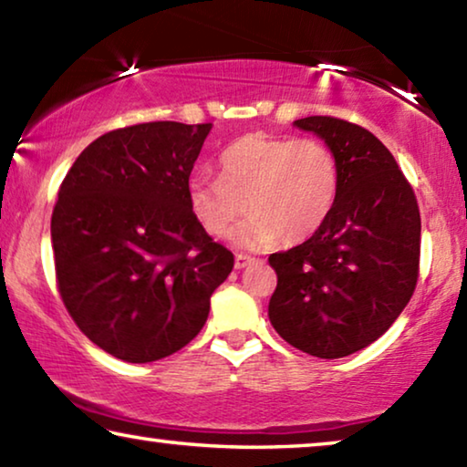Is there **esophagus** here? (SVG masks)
<instances>
[{"instance_id": "1", "label": "esophagus", "mask_w": 467, "mask_h": 467, "mask_svg": "<svg viewBox=\"0 0 467 467\" xmlns=\"http://www.w3.org/2000/svg\"><path fill=\"white\" fill-rule=\"evenodd\" d=\"M250 263H254V256L244 254V253L235 254V269H244V267H246V265H250Z\"/></svg>"}]
</instances>
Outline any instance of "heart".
<instances>
[{"mask_svg": "<svg viewBox=\"0 0 467 467\" xmlns=\"http://www.w3.org/2000/svg\"><path fill=\"white\" fill-rule=\"evenodd\" d=\"M338 193L340 164L326 141L248 133L223 150L219 179H192L188 202L213 238H227L250 206L244 242L294 246L324 227Z\"/></svg>", "mask_w": 467, "mask_h": 467, "instance_id": "heart-1", "label": "heart"}]
</instances>
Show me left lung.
<instances>
[{
  "instance_id": "1",
  "label": "left lung",
  "mask_w": 467,
  "mask_h": 467,
  "mask_svg": "<svg viewBox=\"0 0 467 467\" xmlns=\"http://www.w3.org/2000/svg\"><path fill=\"white\" fill-rule=\"evenodd\" d=\"M340 164V193L313 238L269 256L277 288L271 326L303 353L340 358L369 347L413 296L420 277V206L389 148L336 117L294 120Z\"/></svg>"
}]
</instances>
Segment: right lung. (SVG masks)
<instances>
[{
	"instance_id": "1",
	"label": "right lung",
	"mask_w": 467,
	"mask_h": 467,
	"mask_svg": "<svg viewBox=\"0 0 467 467\" xmlns=\"http://www.w3.org/2000/svg\"><path fill=\"white\" fill-rule=\"evenodd\" d=\"M211 123L114 129L78 154L52 213L56 284L77 327L127 363L159 361L202 329L234 269L188 202Z\"/></svg>"
}]
</instances>
